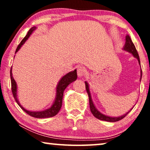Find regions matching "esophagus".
I'll return each instance as SVG.
<instances>
[{"label": "esophagus", "mask_w": 150, "mask_h": 150, "mask_svg": "<svg viewBox=\"0 0 150 150\" xmlns=\"http://www.w3.org/2000/svg\"><path fill=\"white\" fill-rule=\"evenodd\" d=\"M86 74V69L83 66H79L77 69V74L79 77H83Z\"/></svg>", "instance_id": "34e87169"}]
</instances>
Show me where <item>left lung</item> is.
I'll use <instances>...</instances> for the list:
<instances>
[{
	"label": "left lung",
	"instance_id": "obj_1",
	"mask_svg": "<svg viewBox=\"0 0 150 150\" xmlns=\"http://www.w3.org/2000/svg\"><path fill=\"white\" fill-rule=\"evenodd\" d=\"M123 50L125 51H127V52L131 53L133 55V57H135V58L137 59V60L139 61V65H141V63H140V59H139V56L138 52L136 50V48H135L134 44L132 42V40L130 39V37L127 35L126 36V43H125L124 48H123ZM141 77H142V70H141V79H140V81L141 80ZM85 87H86V90H87V92L88 93V96H89V106H90V110H91V113L93 115L94 117H96L98 120H102V121H106V122H117V121H120L122 120V119L124 118L127 115V114L129 113V112L130 111L132 108H131V110H129L128 112H127L126 114L123 115L122 116L120 117H110L108 115H105L102 114L100 112L99 110H98L96 107L94 105L93 100H92L91 98V92H90L89 90V84L87 81L85 82Z\"/></svg>",
	"mask_w": 150,
	"mask_h": 150
}]
</instances>
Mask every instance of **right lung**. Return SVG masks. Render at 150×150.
Wrapping results in <instances>:
<instances>
[{
    "label": "right lung",
    "instance_id": "obj_1",
    "mask_svg": "<svg viewBox=\"0 0 150 150\" xmlns=\"http://www.w3.org/2000/svg\"><path fill=\"white\" fill-rule=\"evenodd\" d=\"M36 26H33V27H32L29 30H28L27 35L24 37V38L21 41V42H20V44L18 46L16 50V53L21 48L22 45L26 42V41L28 40V38L30 36V35L33 33V31L36 29ZM14 57H15V56H14ZM10 76H11V91L16 102H17V104L20 106V107L21 108L24 112H26L28 115H29L35 118H48L52 117L56 115L59 112V110H60L61 106H62V100L64 90L66 89V87L69 85V84H71L72 82L75 81L77 79L76 69H74V71H71L70 72L64 75L62 78H61L60 81H59L58 84H57L56 88V97H55L54 101L53 102L52 106H51L50 108H47L46 110H41V111H30V110L25 109V108L20 104L19 100H18L17 84H16V82L15 81V80H14L13 77L12 67L11 68V70H10Z\"/></svg>",
    "mask_w": 150,
    "mask_h": 150
}]
</instances>
